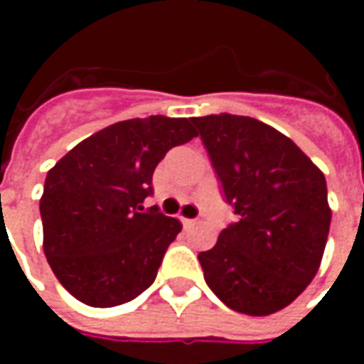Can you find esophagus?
<instances>
[{
	"label": "esophagus",
	"mask_w": 364,
	"mask_h": 364,
	"mask_svg": "<svg viewBox=\"0 0 364 364\" xmlns=\"http://www.w3.org/2000/svg\"><path fill=\"white\" fill-rule=\"evenodd\" d=\"M183 226H187V228H191V226H195L197 224V220H193V218H181Z\"/></svg>",
	"instance_id": "1"
}]
</instances>
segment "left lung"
<instances>
[{
	"mask_svg": "<svg viewBox=\"0 0 364 364\" xmlns=\"http://www.w3.org/2000/svg\"><path fill=\"white\" fill-rule=\"evenodd\" d=\"M237 222L198 253L206 284L224 304L269 316L298 298L320 269L331 208L320 167L252 117H195Z\"/></svg>",
	"mask_w": 364,
	"mask_h": 364,
	"instance_id": "obj_1",
	"label": "left lung"
}]
</instances>
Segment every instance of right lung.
Returning a JSON list of instances; mask_svg holds the SVG:
<instances>
[{
	"label": "right lung",
	"instance_id": "right-lung-1",
	"mask_svg": "<svg viewBox=\"0 0 364 364\" xmlns=\"http://www.w3.org/2000/svg\"><path fill=\"white\" fill-rule=\"evenodd\" d=\"M197 136L189 119L114 122L52 167L41 197L43 250L62 287L93 308L124 304L156 281L181 222L144 208L167 150Z\"/></svg>",
	"mask_w": 364,
	"mask_h": 364
}]
</instances>
